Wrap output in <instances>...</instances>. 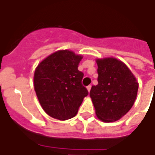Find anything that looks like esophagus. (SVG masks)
Returning <instances> with one entry per match:
<instances>
[{"instance_id": "esophagus-1", "label": "esophagus", "mask_w": 155, "mask_h": 155, "mask_svg": "<svg viewBox=\"0 0 155 155\" xmlns=\"http://www.w3.org/2000/svg\"><path fill=\"white\" fill-rule=\"evenodd\" d=\"M87 91H88L90 92V91H91V85H89V86H87Z\"/></svg>"}]
</instances>
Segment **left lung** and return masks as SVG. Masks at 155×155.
Wrapping results in <instances>:
<instances>
[{
  "label": "left lung",
  "instance_id": "left-lung-1",
  "mask_svg": "<svg viewBox=\"0 0 155 155\" xmlns=\"http://www.w3.org/2000/svg\"><path fill=\"white\" fill-rule=\"evenodd\" d=\"M97 82L90 91L95 113L103 122L118 120L133 106L139 84L125 64L113 58L96 60Z\"/></svg>",
  "mask_w": 155,
  "mask_h": 155
}]
</instances>
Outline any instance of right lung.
I'll return each mask as SVG.
<instances>
[{"label":"right lung","instance_id":"add662e5","mask_svg":"<svg viewBox=\"0 0 155 155\" xmlns=\"http://www.w3.org/2000/svg\"><path fill=\"white\" fill-rule=\"evenodd\" d=\"M83 57L70 50H59L44 59L36 68L34 87L44 111L58 120L70 119L88 91L82 84L84 73L78 70Z\"/></svg>","mask_w":155,"mask_h":155}]
</instances>
